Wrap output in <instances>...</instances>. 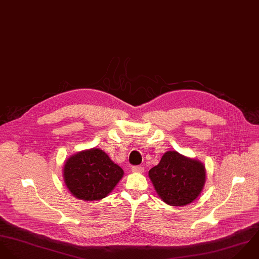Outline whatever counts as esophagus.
Wrapping results in <instances>:
<instances>
[{
    "instance_id": "1",
    "label": "esophagus",
    "mask_w": 259,
    "mask_h": 259,
    "mask_svg": "<svg viewBox=\"0 0 259 259\" xmlns=\"http://www.w3.org/2000/svg\"><path fill=\"white\" fill-rule=\"evenodd\" d=\"M132 171L133 172H137V173H142V172H144V167L136 165V166L132 167Z\"/></svg>"
}]
</instances>
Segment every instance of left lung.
I'll return each mask as SVG.
<instances>
[{
    "label": "left lung",
    "mask_w": 259,
    "mask_h": 259,
    "mask_svg": "<svg viewBox=\"0 0 259 259\" xmlns=\"http://www.w3.org/2000/svg\"><path fill=\"white\" fill-rule=\"evenodd\" d=\"M158 195L169 205L191 203L201 193L205 183V168L197 160L186 158L176 151L162 156L158 165L149 170Z\"/></svg>",
    "instance_id": "obj_1"
}]
</instances>
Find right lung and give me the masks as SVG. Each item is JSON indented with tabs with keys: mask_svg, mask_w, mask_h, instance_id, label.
Masks as SVG:
<instances>
[{
	"mask_svg": "<svg viewBox=\"0 0 259 259\" xmlns=\"http://www.w3.org/2000/svg\"><path fill=\"white\" fill-rule=\"evenodd\" d=\"M124 172L100 149H90L71 156L64 165V181L70 192L87 201L106 197Z\"/></svg>",
	"mask_w": 259,
	"mask_h": 259,
	"instance_id": "obj_1",
	"label": "right lung"
}]
</instances>
